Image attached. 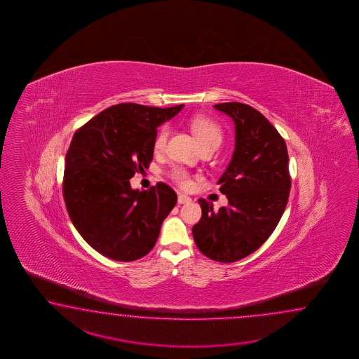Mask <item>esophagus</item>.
I'll return each mask as SVG.
<instances>
[{"mask_svg":"<svg viewBox=\"0 0 359 359\" xmlns=\"http://www.w3.org/2000/svg\"><path fill=\"white\" fill-rule=\"evenodd\" d=\"M191 198H189L187 195H183V194H180L178 195V204H187V203H190Z\"/></svg>","mask_w":359,"mask_h":359,"instance_id":"1","label":"esophagus"}]
</instances>
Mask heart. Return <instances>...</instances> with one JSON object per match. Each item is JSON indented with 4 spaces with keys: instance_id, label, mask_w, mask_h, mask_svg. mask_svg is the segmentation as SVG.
I'll return each instance as SVG.
<instances>
[{
    "instance_id": "obj_1",
    "label": "heart",
    "mask_w": 359,
    "mask_h": 359,
    "mask_svg": "<svg viewBox=\"0 0 359 359\" xmlns=\"http://www.w3.org/2000/svg\"><path fill=\"white\" fill-rule=\"evenodd\" d=\"M191 128L194 135L198 138L201 147H218L221 145L223 133H222L221 127L217 123L206 119V118H196L195 121L191 123ZM170 128L168 126H163L161 130H158L156 136L154 138V150L156 153H161L167 145L168 141ZM170 177L175 182L181 186L183 189H189L192 184V177L187 170L182 168H175L170 172Z\"/></svg>"
}]
</instances>
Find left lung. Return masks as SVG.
I'll use <instances>...</instances> for the list:
<instances>
[{
	"instance_id": "8db88e82",
	"label": "left lung",
	"mask_w": 359,
	"mask_h": 359,
	"mask_svg": "<svg viewBox=\"0 0 359 359\" xmlns=\"http://www.w3.org/2000/svg\"><path fill=\"white\" fill-rule=\"evenodd\" d=\"M235 123V151L218 184L229 205L214 210L198 198L201 219L192 227L198 250L221 263L243 259L275 231L290 194L287 147L264 115L241 102L214 105Z\"/></svg>"
}]
</instances>
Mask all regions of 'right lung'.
<instances>
[{
    "label": "right lung",
    "mask_w": 359,
    "mask_h": 359,
    "mask_svg": "<svg viewBox=\"0 0 359 359\" xmlns=\"http://www.w3.org/2000/svg\"><path fill=\"white\" fill-rule=\"evenodd\" d=\"M118 104L76 130L65 156L62 194L69 217L86 243L104 257H145L177 203L165 183L133 190L130 180L153 161L156 128L182 110Z\"/></svg>",
    "instance_id": "add662e5"
}]
</instances>
